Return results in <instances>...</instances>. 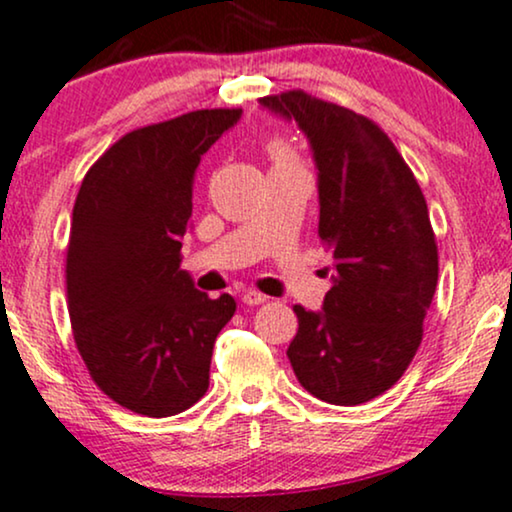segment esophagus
Instances as JSON below:
<instances>
[{
  "mask_svg": "<svg viewBox=\"0 0 512 512\" xmlns=\"http://www.w3.org/2000/svg\"><path fill=\"white\" fill-rule=\"evenodd\" d=\"M266 294H261V292H256V290H246L244 294H242V302L246 304V306H258V304H263L266 302Z\"/></svg>",
  "mask_w": 512,
  "mask_h": 512,
  "instance_id": "1",
  "label": "esophagus"
}]
</instances>
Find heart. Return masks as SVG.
Masks as SVG:
<instances>
[{"label":"heart","instance_id":"b5f03b06","mask_svg":"<svg viewBox=\"0 0 512 512\" xmlns=\"http://www.w3.org/2000/svg\"><path fill=\"white\" fill-rule=\"evenodd\" d=\"M275 160H278V162H292L290 153H287L285 148H275Z\"/></svg>","mask_w":512,"mask_h":512}]
</instances>
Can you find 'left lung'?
Masks as SVG:
<instances>
[{
    "label": "left lung",
    "mask_w": 512,
    "mask_h": 512,
    "mask_svg": "<svg viewBox=\"0 0 512 512\" xmlns=\"http://www.w3.org/2000/svg\"><path fill=\"white\" fill-rule=\"evenodd\" d=\"M294 122L318 170V237L333 249L321 311L294 306L297 381L330 405H362L400 381L438 282L429 208L407 162L371 119L290 90L261 98Z\"/></svg>",
    "instance_id": "obj_1"
}]
</instances>
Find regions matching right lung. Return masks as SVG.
Masks as SVG:
<instances>
[{"label": "right lung", "instance_id": "1", "mask_svg": "<svg viewBox=\"0 0 512 512\" xmlns=\"http://www.w3.org/2000/svg\"><path fill=\"white\" fill-rule=\"evenodd\" d=\"M242 110H196L119 138L74 203L66 294L74 340L105 395L172 417L206 395L215 338L234 316L179 268L201 155Z\"/></svg>", "mask_w": 512, "mask_h": 512}]
</instances>
